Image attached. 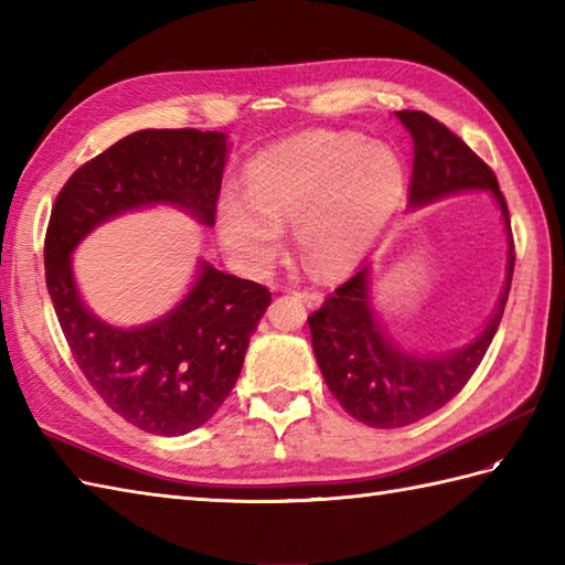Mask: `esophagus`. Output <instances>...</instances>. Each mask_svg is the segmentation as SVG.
Returning a JSON list of instances; mask_svg holds the SVG:
<instances>
[{"label":"esophagus","mask_w":565,"mask_h":565,"mask_svg":"<svg viewBox=\"0 0 565 565\" xmlns=\"http://www.w3.org/2000/svg\"><path fill=\"white\" fill-rule=\"evenodd\" d=\"M296 294L301 296L308 306H318V303L322 301V294H320V291H316V289H298Z\"/></svg>","instance_id":"esophagus-1"}]
</instances>
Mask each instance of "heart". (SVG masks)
<instances>
[{"label":"heart","instance_id":"heart-1","mask_svg":"<svg viewBox=\"0 0 565 565\" xmlns=\"http://www.w3.org/2000/svg\"><path fill=\"white\" fill-rule=\"evenodd\" d=\"M405 189L398 154L356 134L313 130L252 160L243 194H223L225 247L245 267H264L296 225L303 262L318 274L350 269L393 215Z\"/></svg>","mask_w":565,"mask_h":565}]
</instances>
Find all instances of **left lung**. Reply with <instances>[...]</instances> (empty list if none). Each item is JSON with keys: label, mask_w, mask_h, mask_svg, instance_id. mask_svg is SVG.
I'll return each instance as SVG.
<instances>
[{"label": "left lung", "mask_w": 565, "mask_h": 565, "mask_svg": "<svg viewBox=\"0 0 565 565\" xmlns=\"http://www.w3.org/2000/svg\"><path fill=\"white\" fill-rule=\"evenodd\" d=\"M398 118L415 142L413 177L407 186L411 206H423L454 191L490 189L510 227L508 201L493 170L459 136L425 111H398ZM510 245L508 284L495 316L471 344L456 352L417 356L398 350L381 332L369 306V264L359 267L326 298V303L308 316L318 366L330 393L347 413L369 427H407L437 413L466 386L483 362L505 313L514 271L512 235Z\"/></svg>", "instance_id": "left-lung-1"}]
</instances>
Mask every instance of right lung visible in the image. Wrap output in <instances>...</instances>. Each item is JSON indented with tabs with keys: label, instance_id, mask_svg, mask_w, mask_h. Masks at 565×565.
<instances>
[{
	"label": "right lung",
	"instance_id": "right-lung-1",
	"mask_svg": "<svg viewBox=\"0 0 565 565\" xmlns=\"http://www.w3.org/2000/svg\"><path fill=\"white\" fill-rule=\"evenodd\" d=\"M225 150L213 130H138L75 170L47 221L45 286L72 359L116 415L150 435L179 437L209 423L235 386L271 294L203 264L170 316L118 330L82 306L70 252L92 227L150 203H174L213 225Z\"/></svg>",
	"mask_w": 565,
	"mask_h": 565
}]
</instances>
